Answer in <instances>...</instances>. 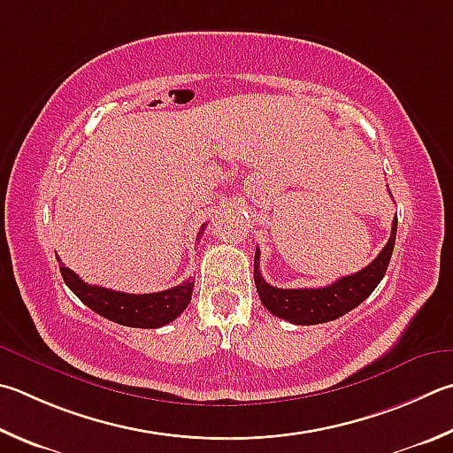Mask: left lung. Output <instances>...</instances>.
I'll return each instance as SVG.
<instances>
[{
  "label": "left lung",
  "instance_id": "8db88e82",
  "mask_svg": "<svg viewBox=\"0 0 453 453\" xmlns=\"http://www.w3.org/2000/svg\"><path fill=\"white\" fill-rule=\"evenodd\" d=\"M396 227L398 218H394L390 240L372 263L358 273L341 277L319 289H279L269 285L259 273V250H255L253 279L263 307L293 325H319L342 317L344 312L358 307L382 281L396 242Z\"/></svg>",
  "mask_w": 453,
  "mask_h": 453
}]
</instances>
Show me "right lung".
I'll return each instance as SVG.
<instances>
[{
  "instance_id": "add662e5",
  "label": "right lung",
  "mask_w": 453,
  "mask_h": 453,
  "mask_svg": "<svg viewBox=\"0 0 453 453\" xmlns=\"http://www.w3.org/2000/svg\"><path fill=\"white\" fill-rule=\"evenodd\" d=\"M203 227L205 224L200 229V235L203 234ZM57 261L61 259L57 257ZM59 269L63 281L67 283L69 289L75 293L88 309H93L101 317L112 320V323L125 326L160 328L182 315L188 303L192 301V279H188V281L160 293L133 295L104 289V287L98 285H88L75 273V271L65 267L63 263Z\"/></svg>"
}]
</instances>
